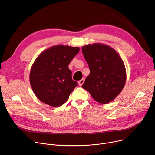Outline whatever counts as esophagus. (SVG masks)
<instances>
[{"instance_id":"esophagus-1","label":"esophagus","mask_w":155,"mask_h":155,"mask_svg":"<svg viewBox=\"0 0 155 155\" xmlns=\"http://www.w3.org/2000/svg\"><path fill=\"white\" fill-rule=\"evenodd\" d=\"M84 82H85V79H84V78H82V80H80V81H78V85H79L80 86H82V85L84 84Z\"/></svg>"}]
</instances>
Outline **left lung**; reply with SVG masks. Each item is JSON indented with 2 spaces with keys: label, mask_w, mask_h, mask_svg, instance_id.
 Listing matches in <instances>:
<instances>
[{
  "label": "left lung",
  "mask_w": 155,
  "mask_h": 155,
  "mask_svg": "<svg viewBox=\"0 0 155 155\" xmlns=\"http://www.w3.org/2000/svg\"><path fill=\"white\" fill-rule=\"evenodd\" d=\"M82 53L91 72L82 87L97 102L105 104L112 102L126 84L123 60L114 49L104 44L85 45Z\"/></svg>",
  "instance_id": "left-lung-1"
}]
</instances>
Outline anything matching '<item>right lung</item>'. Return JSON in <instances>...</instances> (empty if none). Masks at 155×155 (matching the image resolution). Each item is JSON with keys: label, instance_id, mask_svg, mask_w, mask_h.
I'll return each mask as SVG.
<instances>
[{"label": "right lung", "instance_id": "right-lung-1", "mask_svg": "<svg viewBox=\"0 0 155 155\" xmlns=\"http://www.w3.org/2000/svg\"><path fill=\"white\" fill-rule=\"evenodd\" d=\"M80 51L78 47L56 45L46 49L32 64L30 84L37 98L51 107L67 102L78 83L72 80L68 65Z\"/></svg>", "mask_w": 155, "mask_h": 155}]
</instances>
